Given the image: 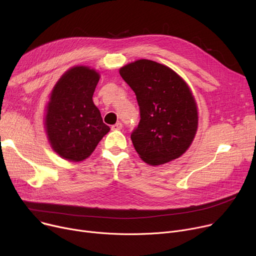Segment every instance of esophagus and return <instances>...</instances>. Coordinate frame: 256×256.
<instances>
[{
  "mask_svg": "<svg viewBox=\"0 0 256 256\" xmlns=\"http://www.w3.org/2000/svg\"><path fill=\"white\" fill-rule=\"evenodd\" d=\"M122 128V124L121 122H117L116 124H114L113 126H112V130H121Z\"/></svg>",
  "mask_w": 256,
  "mask_h": 256,
  "instance_id": "34e87169",
  "label": "esophagus"
}]
</instances>
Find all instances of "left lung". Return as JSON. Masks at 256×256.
<instances>
[{
	"label": "left lung",
	"mask_w": 256,
	"mask_h": 256,
	"mask_svg": "<svg viewBox=\"0 0 256 256\" xmlns=\"http://www.w3.org/2000/svg\"><path fill=\"white\" fill-rule=\"evenodd\" d=\"M135 92L140 109L130 139L140 158L158 166L180 158L198 126L197 106L184 80L168 66L141 59L119 70Z\"/></svg>",
	"instance_id": "obj_1"
}]
</instances>
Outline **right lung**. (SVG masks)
Segmentation results:
<instances>
[{"label":"right lung","mask_w":256,"mask_h":256,"mask_svg":"<svg viewBox=\"0 0 256 256\" xmlns=\"http://www.w3.org/2000/svg\"><path fill=\"white\" fill-rule=\"evenodd\" d=\"M98 80V72L76 66L60 78L50 93L46 130L52 148L63 158H87L110 130L92 100Z\"/></svg>","instance_id":"add662e5"}]
</instances>
